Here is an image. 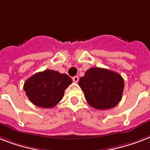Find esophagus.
<instances>
[{"mask_svg": "<svg viewBox=\"0 0 150 150\" xmlns=\"http://www.w3.org/2000/svg\"><path fill=\"white\" fill-rule=\"evenodd\" d=\"M79 77H78V76H74V77L72 78V80L75 82H79Z\"/></svg>", "mask_w": 150, "mask_h": 150, "instance_id": "obj_1", "label": "esophagus"}]
</instances>
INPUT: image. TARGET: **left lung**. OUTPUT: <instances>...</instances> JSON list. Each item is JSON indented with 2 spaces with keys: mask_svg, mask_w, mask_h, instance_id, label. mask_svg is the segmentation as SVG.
Instances as JSON below:
<instances>
[{
  "mask_svg": "<svg viewBox=\"0 0 150 150\" xmlns=\"http://www.w3.org/2000/svg\"><path fill=\"white\" fill-rule=\"evenodd\" d=\"M85 98L91 107L99 110L113 108L121 100L124 79L118 73L101 68H91L79 82Z\"/></svg>",
  "mask_w": 150,
  "mask_h": 150,
  "instance_id": "left-lung-1",
  "label": "left lung"
}]
</instances>
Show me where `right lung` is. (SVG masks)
I'll return each mask as SVG.
<instances>
[{"label": "right lung", "instance_id": "add662e5", "mask_svg": "<svg viewBox=\"0 0 150 150\" xmlns=\"http://www.w3.org/2000/svg\"><path fill=\"white\" fill-rule=\"evenodd\" d=\"M72 80L68 75L54 70L34 74L25 82L23 89L34 105L43 108L56 106Z\"/></svg>", "mask_w": 150, "mask_h": 150}]
</instances>
